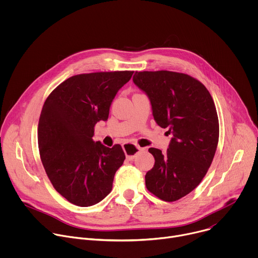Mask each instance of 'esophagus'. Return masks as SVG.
I'll list each match as a JSON object with an SVG mask.
<instances>
[{
    "mask_svg": "<svg viewBox=\"0 0 258 258\" xmlns=\"http://www.w3.org/2000/svg\"><path fill=\"white\" fill-rule=\"evenodd\" d=\"M122 148H123L124 153H125V155H126V157H127L128 160H133V159L136 157V155H137L141 150H143L140 146L134 145V144H130V143L124 144V145L122 146Z\"/></svg>",
    "mask_w": 258,
    "mask_h": 258,
    "instance_id": "obj_1",
    "label": "esophagus"
}]
</instances>
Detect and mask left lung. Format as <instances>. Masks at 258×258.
Segmentation results:
<instances>
[{
    "label": "left lung",
    "instance_id": "1",
    "mask_svg": "<svg viewBox=\"0 0 258 258\" xmlns=\"http://www.w3.org/2000/svg\"><path fill=\"white\" fill-rule=\"evenodd\" d=\"M133 81L148 95L156 123L173 136L166 153L149 149L155 163L145 175L146 187L163 201H176L199 185L213 160L219 137L213 99L185 73L136 71Z\"/></svg>",
    "mask_w": 258,
    "mask_h": 258
}]
</instances>
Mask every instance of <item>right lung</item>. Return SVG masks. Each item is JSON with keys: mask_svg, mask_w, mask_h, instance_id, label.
<instances>
[{"mask_svg": "<svg viewBox=\"0 0 258 258\" xmlns=\"http://www.w3.org/2000/svg\"><path fill=\"white\" fill-rule=\"evenodd\" d=\"M133 73L73 76L45 101L38 127L41 159L55 190L72 204L92 206L112 190L114 174L125 155L118 144L108 148L95 142L94 126L108 119L110 105Z\"/></svg>", "mask_w": 258, "mask_h": 258, "instance_id": "obj_1", "label": "right lung"}]
</instances>
